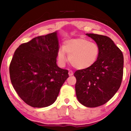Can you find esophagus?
<instances>
[{
  "label": "esophagus",
  "mask_w": 131,
  "mask_h": 131,
  "mask_svg": "<svg viewBox=\"0 0 131 131\" xmlns=\"http://www.w3.org/2000/svg\"><path fill=\"white\" fill-rule=\"evenodd\" d=\"M68 74H69V76H73V71H69Z\"/></svg>",
  "instance_id": "1"
}]
</instances>
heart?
I'll list each match as a JSON object with an SVG mask.
<instances>
[{
    "mask_svg": "<svg viewBox=\"0 0 131 131\" xmlns=\"http://www.w3.org/2000/svg\"><path fill=\"white\" fill-rule=\"evenodd\" d=\"M66 53L73 67L84 70L91 67L97 61L100 47L97 43L90 42L86 39L77 38L67 40L64 42L63 49H60L58 52V63L61 67L67 62Z\"/></svg>",
    "mask_w": 131,
    "mask_h": 131,
    "instance_id": "heart-1",
    "label": "heart"
}]
</instances>
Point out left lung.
<instances>
[{
  "instance_id": "left-lung-1",
  "label": "left lung",
  "mask_w": 131,
  "mask_h": 131,
  "mask_svg": "<svg viewBox=\"0 0 131 131\" xmlns=\"http://www.w3.org/2000/svg\"><path fill=\"white\" fill-rule=\"evenodd\" d=\"M100 47L94 65L74 73L77 99L82 105L94 108L104 105L120 88L123 76L124 58L121 50L106 36L86 34Z\"/></svg>"
}]
</instances>
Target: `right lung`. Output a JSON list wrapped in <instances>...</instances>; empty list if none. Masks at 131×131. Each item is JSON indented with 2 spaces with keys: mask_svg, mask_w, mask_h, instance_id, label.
I'll use <instances>...</instances> for the list:
<instances>
[{
  "mask_svg": "<svg viewBox=\"0 0 131 131\" xmlns=\"http://www.w3.org/2000/svg\"><path fill=\"white\" fill-rule=\"evenodd\" d=\"M57 32L40 36L16 49L9 67L12 85L26 104L43 108L53 104L69 77L57 66L59 50Z\"/></svg>",
  "mask_w": 131,
  "mask_h": 131,
  "instance_id": "add662e5",
  "label": "right lung"
}]
</instances>
